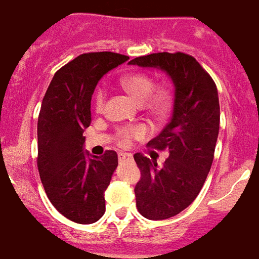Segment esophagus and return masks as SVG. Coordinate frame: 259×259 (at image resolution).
I'll return each instance as SVG.
<instances>
[{"instance_id": "obj_1", "label": "esophagus", "mask_w": 259, "mask_h": 259, "mask_svg": "<svg viewBox=\"0 0 259 259\" xmlns=\"http://www.w3.org/2000/svg\"><path fill=\"white\" fill-rule=\"evenodd\" d=\"M118 159L119 162H123V161H133V155L130 153H118Z\"/></svg>"}]
</instances>
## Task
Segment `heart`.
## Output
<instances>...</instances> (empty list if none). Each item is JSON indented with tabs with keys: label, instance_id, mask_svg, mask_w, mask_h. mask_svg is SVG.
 Segmentation results:
<instances>
[{
	"label": "heart",
	"instance_id": "1",
	"mask_svg": "<svg viewBox=\"0 0 259 259\" xmlns=\"http://www.w3.org/2000/svg\"><path fill=\"white\" fill-rule=\"evenodd\" d=\"M121 85L126 92H129L136 100L141 101L146 109L150 111L158 113L169 104V92L162 86L155 88L154 78L144 71H133L122 75ZM106 102V89L104 86H97L93 93V106L96 111H102ZM148 133V127L142 123H136V125H125L121 126L117 130V138L118 144L125 146L132 140L141 138Z\"/></svg>",
	"mask_w": 259,
	"mask_h": 259
}]
</instances>
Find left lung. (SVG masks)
I'll return each instance as SVG.
<instances>
[{
  "mask_svg": "<svg viewBox=\"0 0 259 259\" xmlns=\"http://www.w3.org/2000/svg\"><path fill=\"white\" fill-rule=\"evenodd\" d=\"M129 64L161 69L174 83L169 123L148 144L167 150L169 157L158 166L141 153L134 154L141 171L134 188L137 209L148 220H166L197 198L210 171L220 130L217 86L194 57L182 52L141 56Z\"/></svg>",
  "mask_w": 259,
  "mask_h": 259,
  "instance_id": "8db88e82",
  "label": "left lung"
}]
</instances>
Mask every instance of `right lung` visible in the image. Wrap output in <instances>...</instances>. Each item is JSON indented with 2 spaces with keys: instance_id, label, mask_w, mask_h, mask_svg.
Segmentation results:
<instances>
[{
  "instance_id": "obj_1",
  "label": "right lung",
  "mask_w": 259,
  "mask_h": 259,
  "mask_svg": "<svg viewBox=\"0 0 259 259\" xmlns=\"http://www.w3.org/2000/svg\"><path fill=\"white\" fill-rule=\"evenodd\" d=\"M129 60L113 52L83 53L56 71L42 100L37 125V167L52 205L75 224H93L105 213V190L118 165L114 150L86 158L83 130L101 77Z\"/></svg>"
}]
</instances>
